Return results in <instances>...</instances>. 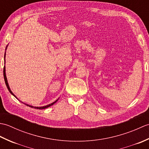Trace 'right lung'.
I'll return each instance as SVG.
<instances>
[{
    "mask_svg": "<svg viewBox=\"0 0 149 149\" xmlns=\"http://www.w3.org/2000/svg\"><path fill=\"white\" fill-rule=\"evenodd\" d=\"M5 56H6V53H5V55H4V58H5ZM4 81H5V83H6V86H7V88H8V90H9V92H10L13 95L14 97H15L16 98H17V97H16L15 95L13 94V93L11 91V90H10V88H9V84H8V81H7V78H6V70H5V66L4 67ZM57 100L56 101H55V102H52V104H49V105H47V106H43V107H33V106H29V105H28V104H26V105H27V106H29V107H34V108H35V109H45V108H47V107H49V106H52V105H53L54 104V103H56V102H57Z\"/></svg>",
    "mask_w": 149,
    "mask_h": 149,
    "instance_id": "add662e5",
    "label": "right lung"
}]
</instances>
